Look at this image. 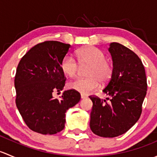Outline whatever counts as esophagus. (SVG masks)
I'll list each match as a JSON object with an SVG mask.
<instances>
[{
    "label": "esophagus",
    "mask_w": 157,
    "mask_h": 157,
    "mask_svg": "<svg viewBox=\"0 0 157 157\" xmlns=\"http://www.w3.org/2000/svg\"><path fill=\"white\" fill-rule=\"evenodd\" d=\"M81 99H86V97H87V96H86V95H84V94H81Z\"/></svg>",
    "instance_id": "34e87169"
}]
</instances>
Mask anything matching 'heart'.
<instances>
[{"instance_id":"1","label":"heart","mask_w":157,"mask_h":157,"mask_svg":"<svg viewBox=\"0 0 157 157\" xmlns=\"http://www.w3.org/2000/svg\"><path fill=\"white\" fill-rule=\"evenodd\" d=\"M77 60L71 55L64 57L61 63L63 72L70 77H75L78 74L80 64L81 67L90 66L87 71L89 78L76 79L71 82L70 87L83 94H89L97 90L99 82L105 84L111 80L113 74V66L106 60L105 53L100 49L89 46L76 52Z\"/></svg>"}]
</instances>
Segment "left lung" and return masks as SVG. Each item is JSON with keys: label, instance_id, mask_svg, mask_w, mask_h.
Listing matches in <instances>:
<instances>
[{"label": "left lung", "instance_id": "8db88e82", "mask_svg": "<svg viewBox=\"0 0 157 157\" xmlns=\"http://www.w3.org/2000/svg\"><path fill=\"white\" fill-rule=\"evenodd\" d=\"M113 61V74L103 93L106 99L90 96L93 102L90 127L95 134L115 137L128 131L140 118L147 94L145 69L133 51L112 42L109 48Z\"/></svg>", "mask_w": 157, "mask_h": 157}]
</instances>
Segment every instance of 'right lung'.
Listing matches in <instances>:
<instances>
[{"label": "right lung", "instance_id": "add662e5", "mask_svg": "<svg viewBox=\"0 0 157 157\" xmlns=\"http://www.w3.org/2000/svg\"><path fill=\"white\" fill-rule=\"evenodd\" d=\"M71 45L58 41H45L33 47L20 60L16 72V105L26 125L42 134L62 131L65 112L80 100V94L68 90L59 99L52 96L65 84L61 67Z\"/></svg>", "mask_w": 157, "mask_h": 157}]
</instances>
